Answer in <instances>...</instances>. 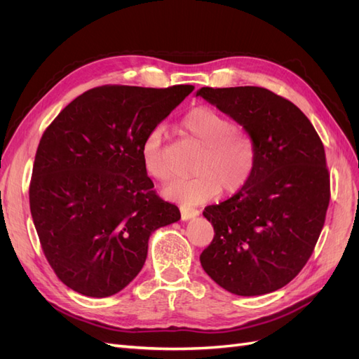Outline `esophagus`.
<instances>
[{
	"instance_id": "34e87169",
	"label": "esophagus",
	"mask_w": 359,
	"mask_h": 359,
	"mask_svg": "<svg viewBox=\"0 0 359 359\" xmlns=\"http://www.w3.org/2000/svg\"><path fill=\"white\" fill-rule=\"evenodd\" d=\"M180 211H181L182 220H191V219H194V217L199 215V210L193 208V206H189V205H181Z\"/></svg>"
}]
</instances>
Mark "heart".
<instances>
[{"instance_id":"b5f03b06","label":"heart","mask_w":359,"mask_h":359,"mask_svg":"<svg viewBox=\"0 0 359 359\" xmlns=\"http://www.w3.org/2000/svg\"><path fill=\"white\" fill-rule=\"evenodd\" d=\"M181 127L202 147L191 178H175L163 187V196L182 203H202L222 191H240L252 178L256 166L253 139L236 128L229 116L211 107H194L184 115ZM140 160L151 178L166 180L169 166L163 148V127L151 130L140 145Z\"/></svg>"}]
</instances>
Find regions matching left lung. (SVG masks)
<instances>
[{
	"instance_id": "left-lung-1",
	"label": "left lung",
	"mask_w": 359,
	"mask_h": 359,
	"mask_svg": "<svg viewBox=\"0 0 359 359\" xmlns=\"http://www.w3.org/2000/svg\"><path fill=\"white\" fill-rule=\"evenodd\" d=\"M198 95L243 126L256 147L250 181L203 211L215 235L201 265L227 292L265 295L295 278L318 243L330 203L322 140L295 104L266 88L203 86Z\"/></svg>"
}]
</instances>
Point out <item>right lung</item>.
<instances>
[{
	"label": "right lung",
	"mask_w": 359,
	"mask_h": 359,
	"mask_svg": "<svg viewBox=\"0 0 359 359\" xmlns=\"http://www.w3.org/2000/svg\"><path fill=\"white\" fill-rule=\"evenodd\" d=\"M193 90L99 86L43 133L29 208L49 265L74 292L106 298L123 290L145 264L149 236L181 219L153 190L140 145Z\"/></svg>",
	"instance_id": "add662e5"
}]
</instances>
